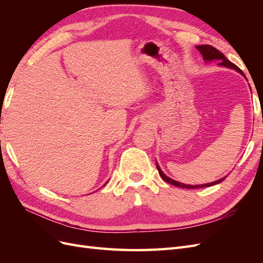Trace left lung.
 Here are the masks:
<instances>
[{
    "label": "left lung",
    "instance_id": "obj_1",
    "mask_svg": "<svg viewBox=\"0 0 263 263\" xmlns=\"http://www.w3.org/2000/svg\"><path fill=\"white\" fill-rule=\"evenodd\" d=\"M196 49L201 52V54L203 55V59L204 61H214V60H218V66H221V67H226V68H229V69H234L236 70L237 72H239L240 74H242L243 77H246L243 74L242 71L238 68L236 65H234L233 62H230L225 55L224 53H221L218 49L215 48V47L213 46H210V45H200V46H196ZM157 169H158V172L159 174H160V177L165 181L170 183V184L172 185H176V186H179V187H183V189H202V187H206V186H213L215 184H218V183L222 182L226 177L221 178L217 181H214V182H211V183H205V184H197V185H190V184H184V183H181V182H178L176 180H172L170 179L169 177H166L165 174L162 172V170L160 169V166L158 165L157 163Z\"/></svg>",
    "mask_w": 263,
    "mask_h": 263
}]
</instances>
